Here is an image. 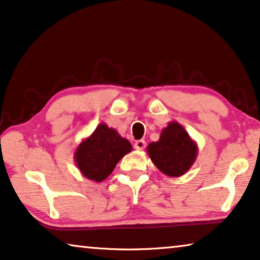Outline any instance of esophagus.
<instances>
[{
	"label": "esophagus",
	"mask_w": 260,
	"mask_h": 260,
	"mask_svg": "<svg viewBox=\"0 0 260 260\" xmlns=\"http://www.w3.org/2000/svg\"><path fill=\"white\" fill-rule=\"evenodd\" d=\"M145 147H146L145 140H138V141H135V143H134V148H135V149H138V150L145 149Z\"/></svg>",
	"instance_id": "34e87169"
}]
</instances>
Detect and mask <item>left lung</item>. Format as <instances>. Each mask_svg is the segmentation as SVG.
Masks as SVG:
<instances>
[{"mask_svg":"<svg viewBox=\"0 0 260 260\" xmlns=\"http://www.w3.org/2000/svg\"><path fill=\"white\" fill-rule=\"evenodd\" d=\"M147 152L162 174L180 177L186 174L196 162L198 145L186 129L174 120L160 132L158 141L148 145Z\"/></svg>","mask_w":260,"mask_h":260,"instance_id":"obj_1","label":"left lung"}]
</instances>
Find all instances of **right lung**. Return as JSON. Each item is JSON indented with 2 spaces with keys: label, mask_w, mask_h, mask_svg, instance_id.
Returning <instances> with one entry per match:
<instances>
[{
  "label": "right lung",
  "mask_w": 260,
  "mask_h": 260,
  "mask_svg": "<svg viewBox=\"0 0 260 260\" xmlns=\"http://www.w3.org/2000/svg\"><path fill=\"white\" fill-rule=\"evenodd\" d=\"M132 149L128 140L121 138L105 122H101L93 133L77 146L74 160L86 179L101 183L112 174L119 160Z\"/></svg>",
  "instance_id": "add662e5"
}]
</instances>
